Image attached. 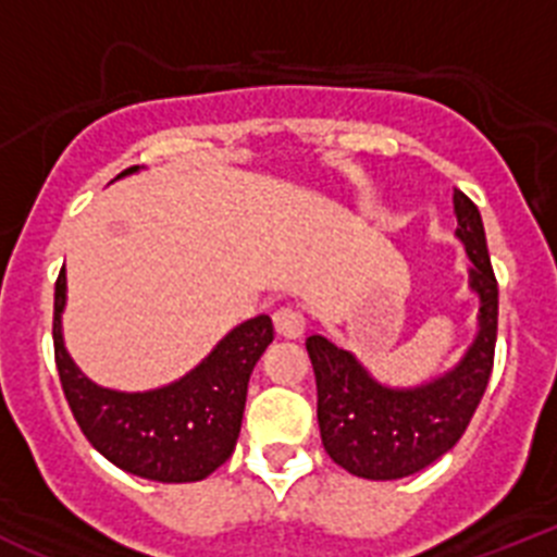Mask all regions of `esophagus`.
<instances>
[{"instance_id":"34e87169","label":"esophagus","mask_w":557,"mask_h":557,"mask_svg":"<svg viewBox=\"0 0 557 557\" xmlns=\"http://www.w3.org/2000/svg\"><path fill=\"white\" fill-rule=\"evenodd\" d=\"M273 323L275 332L282 334V337H301L304 329H307V321H304V314L293 307H278L273 312Z\"/></svg>"}]
</instances>
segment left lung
Here are the masks:
<instances>
[{"mask_svg": "<svg viewBox=\"0 0 557 557\" xmlns=\"http://www.w3.org/2000/svg\"><path fill=\"white\" fill-rule=\"evenodd\" d=\"M455 236L471 259L469 289L480 301L476 334L455 368L416 387L382 385L351 351L312 334L307 351L318 382L323 449L366 480H401L444 457L469 426L488 387L496 348L499 289L480 209L455 189Z\"/></svg>", "mask_w": 557, "mask_h": 557, "instance_id": "left-lung-1", "label": "left lung"}]
</instances>
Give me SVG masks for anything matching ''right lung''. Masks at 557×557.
<instances>
[{
  "instance_id": "right-lung-1",
  "label": "right lung",
  "mask_w": 557,
  "mask_h": 557,
  "mask_svg": "<svg viewBox=\"0 0 557 557\" xmlns=\"http://www.w3.org/2000/svg\"><path fill=\"white\" fill-rule=\"evenodd\" d=\"M139 166L120 172L125 178ZM66 273L55 282V366L66 401L88 444L127 474L156 482H198L231 457L243 426L253 366L273 343V321L256 314L231 329L200 366L156 391L100 387L63 343Z\"/></svg>"
}]
</instances>
